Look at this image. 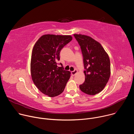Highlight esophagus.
<instances>
[{
  "mask_svg": "<svg viewBox=\"0 0 134 134\" xmlns=\"http://www.w3.org/2000/svg\"><path fill=\"white\" fill-rule=\"evenodd\" d=\"M77 72H78V71H77V70H76V69H75L74 71H71V75H72V76H75L76 74L77 73Z\"/></svg>",
  "mask_w": 134,
  "mask_h": 134,
  "instance_id": "1",
  "label": "esophagus"
}]
</instances>
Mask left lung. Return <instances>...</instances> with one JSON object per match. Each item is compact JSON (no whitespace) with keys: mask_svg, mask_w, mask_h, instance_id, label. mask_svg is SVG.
Segmentation results:
<instances>
[{"mask_svg":"<svg viewBox=\"0 0 134 134\" xmlns=\"http://www.w3.org/2000/svg\"><path fill=\"white\" fill-rule=\"evenodd\" d=\"M81 47L85 70V82L80 85V90L88 95L101 92L110 76L109 55L101 44L89 36L74 34Z\"/></svg>","mask_w":134,"mask_h":134,"instance_id":"left-lung-1","label":"left lung"}]
</instances>
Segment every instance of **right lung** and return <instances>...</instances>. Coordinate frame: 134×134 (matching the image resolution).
<instances>
[{
	"label": "right lung",
	"mask_w": 134,
	"mask_h": 134,
	"mask_svg": "<svg viewBox=\"0 0 134 134\" xmlns=\"http://www.w3.org/2000/svg\"><path fill=\"white\" fill-rule=\"evenodd\" d=\"M70 35L45 34L34 46L31 60V73L33 83L42 93L50 97L62 93L70 77L63 65L58 67L60 52L72 40Z\"/></svg>",
	"instance_id": "add662e5"
}]
</instances>
